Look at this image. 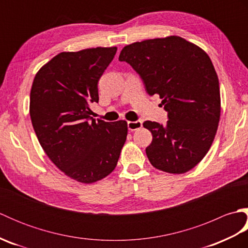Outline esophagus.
I'll return each mask as SVG.
<instances>
[{
	"mask_svg": "<svg viewBox=\"0 0 248 248\" xmlns=\"http://www.w3.org/2000/svg\"><path fill=\"white\" fill-rule=\"evenodd\" d=\"M143 125V123L140 120H136V121H128V129L130 131H135L141 128Z\"/></svg>",
	"mask_w": 248,
	"mask_h": 248,
	"instance_id": "34e87169",
	"label": "esophagus"
}]
</instances>
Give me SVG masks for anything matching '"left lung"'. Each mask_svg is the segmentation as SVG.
I'll return each instance as SVG.
<instances>
[{
    "label": "left lung",
    "mask_w": 248,
    "mask_h": 248,
    "mask_svg": "<svg viewBox=\"0 0 248 248\" xmlns=\"http://www.w3.org/2000/svg\"><path fill=\"white\" fill-rule=\"evenodd\" d=\"M139 73L149 96L159 94L166 124L147 120L152 134L146 155L152 166L186 172L203 159L217 134L220 116L219 83L211 60L179 36L125 46L119 55Z\"/></svg>",
    "instance_id": "left-lung-1"
}]
</instances>
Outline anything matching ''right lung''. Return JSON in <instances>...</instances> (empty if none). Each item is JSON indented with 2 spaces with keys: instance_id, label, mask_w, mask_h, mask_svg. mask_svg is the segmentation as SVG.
I'll use <instances>...</instances> for the list:
<instances>
[{
  "instance_id": "1",
  "label": "right lung",
  "mask_w": 248,
  "mask_h": 248,
  "mask_svg": "<svg viewBox=\"0 0 248 248\" xmlns=\"http://www.w3.org/2000/svg\"><path fill=\"white\" fill-rule=\"evenodd\" d=\"M116 51L62 52L40 68L31 85L30 115L37 139L62 172L82 183L109 175L127 140V121H96L89 108L99 101L98 82Z\"/></svg>"
}]
</instances>
